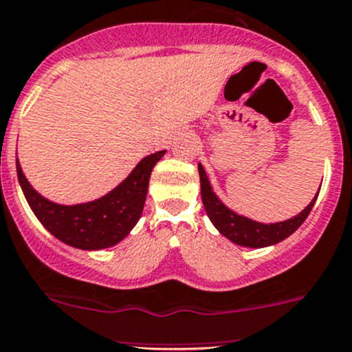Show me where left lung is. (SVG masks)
<instances>
[{"label": "left lung", "mask_w": 352, "mask_h": 352, "mask_svg": "<svg viewBox=\"0 0 352 352\" xmlns=\"http://www.w3.org/2000/svg\"><path fill=\"white\" fill-rule=\"evenodd\" d=\"M198 175H200L201 201H204L205 212H207L212 224L215 226V229L222 236L231 239L232 243L239 246H248V248H263V246L276 245V243L283 241L287 236L293 234L296 229L305 222V219L308 217L313 205H315L316 197H318V193H316L315 198L309 201L308 207L299 212L298 215H294V217L287 219L284 222H276V224H263V222L243 217V215L236 214L231 208L226 207L219 200L217 195L212 191L210 181H208L207 173H205L201 164H198Z\"/></svg>", "instance_id": "obj_1"}]
</instances>
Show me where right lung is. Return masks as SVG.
<instances>
[{
	"instance_id": "right-lung-1",
	"label": "right lung",
	"mask_w": 352,
	"mask_h": 352,
	"mask_svg": "<svg viewBox=\"0 0 352 352\" xmlns=\"http://www.w3.org/2000/svg\"><path fill=\"white\" fill-rule=\"evenodd\" d=\"M166 151L147 155L113 191L94 201L59 205L37 193L16 159V175L30 208L41 224L59 241L80 250H102L130 234L140 219L147 198L148 179Z\"/></svg>"
}]
</instances>
